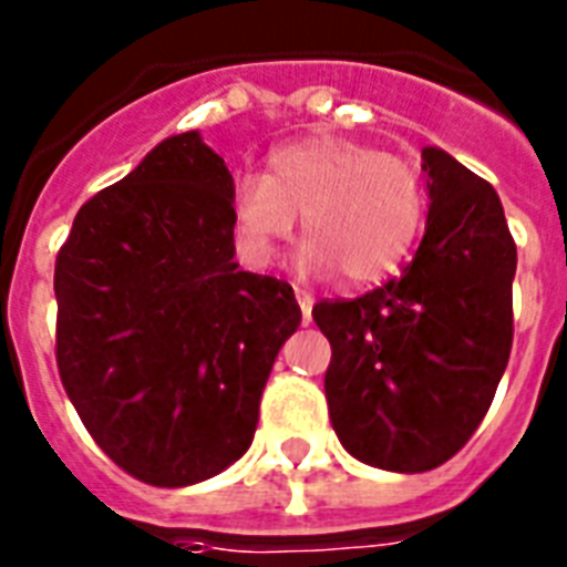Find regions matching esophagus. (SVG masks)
<instances>
[{
	"label": "esophagus",
	"mask_w": 567,
	"mask_h": 567,
	"mask_svg": "<svg viewBox=\"0 0 567 567\" xmlns=\"http://www.w3.org/2000/svg\"><path fill=\"white\" fill-rule=\"evenodd\" d=\"M297 302H300L302 323H309V320H311V306H315V297H311L309 291H300V288H297Z\"/></svg>",
	"instance_id": "1"
}]
</instances>
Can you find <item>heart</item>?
<instances>
[{
    "instance_id": "b5f03b06",
    "label": "heart",
    "mask_w": 567,
    "mask_h": 567,
    "mask_svg": "<svg viewBox=\"0 0 567 567\" xmlns=\"http://www.w3.org/2000/svg\"><path fill=\"white\" fill-rule=\"evenodd\" d=\"M426 214L421 171L341 135L279 146L267 176L247 173L231 190V235L249 267L274 265L302 217V274L371 285L394 274Z\"/></svg>"
}]
</instances>
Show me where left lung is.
Segmentation results:
<instances>
[{
    "label": "left lung",
    "mask_w": 567,
    "mask_h": 567,
    "mask_svg": "<svg viewBox=\"0 0 567 567\" xmlns=\"http://www.w3.org/2000/svg\"><path fill=\"white\" fill-rule=\"evenodd\" d=\"M426 231L403 274L311 318L332 344L327 403L350 456L421 474L483 423L512 350L515 240L501 196L439 146H423Z\"/></svg>",
    "instance_id": "left-lung-1"
}]
</instances>
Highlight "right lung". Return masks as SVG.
<instances>
[{"mask_svg": "<svg viewBox=\"0 0 567 567\" xmlns=\"http://www.w3.org/2000/svg\"><path fill=\"white\" fill-rule=\"evenodd\" d=\"M229 167L182 132L79 208L55 258V359L102 453L182 488L238 462L282 344L288 282L240 270Z\"/></svg>", "mask_w": 567, "mask_h": 567, "instance_id": "1", "label": "right lung"}]
</instances>
